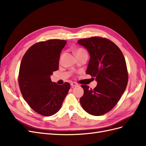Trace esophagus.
Listing matches in <instances>:
<instances>
[{
	"label": "esophagus",
	"instance_id": "esophagus-1",
	"mask_svg": "<svg viewBox=\"0 0 146 146\" xmlns=\"http://www.w3.org/2000/svg\"><path fill=\"white\" fill-rule=\"evenodd\" d=\"M70 85H71L72 87H74V86H78V84L76 82H71L70 83Z\"/></svg>",
	"mask_w": 146,
	"mask_h": 146
}]
</instances>
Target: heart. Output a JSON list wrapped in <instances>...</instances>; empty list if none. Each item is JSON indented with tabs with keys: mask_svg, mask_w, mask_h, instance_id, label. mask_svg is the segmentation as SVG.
<instances>
[{
	"mask_svg": "<svg viewBox=\"0 0 146 146\" xmlns=\"http://www.w3.org/2000/svg\"><path fill=\"white\" fill-rule=\"evenodd\" d=\"M76 55H83V54H87V53L85 49H83L82 48H78L76 50Z\"/></svg>",
	"mask_w": 146,
	"mask_h": 146,
	"instance_id": "obj_1",
	"label": "heart"
}]
</instances>
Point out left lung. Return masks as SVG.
<instances>
[{"label": "left lung", "mask_w": 146, "mask_h": 146, "mask_svg": "<svg viewBox=\"0 0 146 146\" xmlns=\"http://www.w3.org/2000/svg\"><path fill=\"white\" fill-rule=\"evenodd\" d=\"M77 42L89 52L86 74L98 83L94 89L81 85L84 94L80 104L91 115H103L114 108L126 89L129 76L125 58L120 48L107 38L94 36Z\"/></svg>", "instance_id": "1"}]
</instances>
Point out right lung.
Returning a JSON list of instances; mask_svg holds the SVG:
<instances>
[{"instance_id":"obj_1","label":"right lung","mask_w":146,"mask_h":146,"mask_svg":"<svg viewBox=\"0 0 146 146\" xmlns=\"http://www.w3.org/2000/svg\"><path fill=\"white\" fill-rule=\"evenodd\" d=\"M66 41L49 39L31 46L22 59L18 76L21 94L31 108L44 116L59 111L70 84L58 85L50 76L59 68L60 53Z\"/></svg>"}]
</instances>
